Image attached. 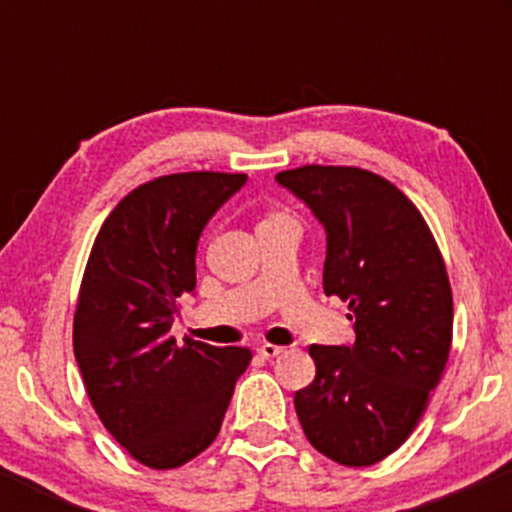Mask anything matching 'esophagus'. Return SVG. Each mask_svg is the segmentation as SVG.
<instances>
[{
	"mask_svg": "<svg viewBox=\"0 0 512 512\" xmlns=\"http://www.w3.org/2000/svg\"><path fill=\"white\" fill-rule=\"evenodd\" d=\"M282 352H285V349L277 347V344H262V347L257 349V356H260V359H275V356H280Z\"/></svg>",
	"mask_w": 512,
	"mask_h": 512,
	"instance_id": "esophagus-1",
	"label": "esophagus"
}]
</instances>
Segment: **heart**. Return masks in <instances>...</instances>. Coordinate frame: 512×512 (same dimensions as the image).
<instances>
[{"label":"heart","instance_id":"1","mask_svg":"<svg viewBox=\"0 0 512 512\" xmlns=\"http://www.w3.org/2000/svg\"><path fill=\"white\" fill-rule=\"evenodd\" d=\"M277 220H285V215H277V213H272V215H265V218L260 220V225H257V227H262V225H270V223H277Z\"/></svg>","mask_w":512,"mask_h":512}]
</instances>
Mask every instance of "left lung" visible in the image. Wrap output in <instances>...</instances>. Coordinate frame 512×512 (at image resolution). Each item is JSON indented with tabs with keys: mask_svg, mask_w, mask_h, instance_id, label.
<instances>
[{
	"mask_svg": "<svg viewBox=\"0 0 512 512\" xmlns=\"http://www.w3.org/2000/svg\"><path fill=\"white\" fill-rule=\"evenodd\" d=\"M277 183L327 230L324 294L349 304L352 347H319L317 376L294 394L307 441L342 466H374L414 433L451 354L446 262L418 208L381 175L302 165Z\"/></svg>",
	"mask_w": 512,
	"mask_h": 512,
	"instance_id": "8db88e82",
	"label": "left lung"
}]
</instances>
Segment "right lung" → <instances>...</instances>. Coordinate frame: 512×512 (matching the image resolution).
<instances>
[{"label": "right lung", "instance_id": "add662e5", "mask_svg": "<svg viewBox=\"0 0 512 512\" xmlns=\"http://www.w3.org/2000/svg\"><path fill=\"white\" fill-rule=\"evenodd\" d=\"M245 173L160 175L138 185L98 230L74 312V354L106 431L156 471L193 461L220 433L247 347L170 337L195 289L203 227Z\"/></svg>", "mask_w": 512, "mask_h": 512}]
</instances>
